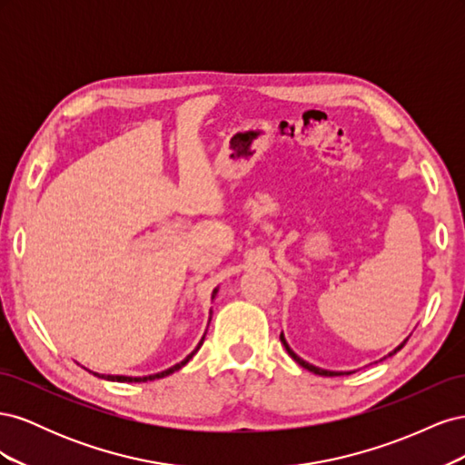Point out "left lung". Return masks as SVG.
<instances>
[{
  "label": "left lung",
  "instance_id": "left-lung-1",
  "mask_svg": "<svg viewBox=\"0 0 465 465\" xmlns=\"http://www.w3.org/2000/svg\"><path fill=\"white\" fill-rule=\"evenodd\" d=\"M407 341V340H405ZM405 341L403 343H400L396 349H393L391 351V353H390V357L391 355H396L398 353V351L405 345ZM281 343H283L285 345V349H287V353L294 359V361H297L299 364H301V367L302 369H306V371H311V372H314V374H320V376H341V374H351V372H335V371H326V369H320V367H314V364H311V362H306L304 359H301L297 353H294V351L289 347V343H287V340H285V335L283 333H281Z\"/></svg>",
  "mask_w": 465,
  "mask_h": 465
}]
</instances>
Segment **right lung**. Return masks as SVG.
Returning <instances> with one entry per match:
<instances>
[{
  "label": "right lung",
  "mask_w": 465,
  "mask_h": 465,
  "mask_svg": "<svg viewBox=\"0 0 465 465\" xmlns=\"http://www.w3.org/2000/svg\"><path fill=\"white\" fill-rule=\"evenodd\" d=\"M217 292H219V287H217V289H213V294H211V299H215V297H217ZM209 314H211V311H209ZM209 322H211V316H209ZM203 340H205V335L202 337V341L198 343V347H195L184 361H180L178 364H174V367L166 369V371H163V372H157V374H149V376H118V374H98V372H93V371H89V372H93V374H94V376H98V378L110 380V382H149V380L164 378V376H168V374H173L174 371H180V369L184 367V364H186V362H188L195 353H198V349L203 345Z\"/></svg>",
  "instance_id": "add662e5"
}]
</instances>
